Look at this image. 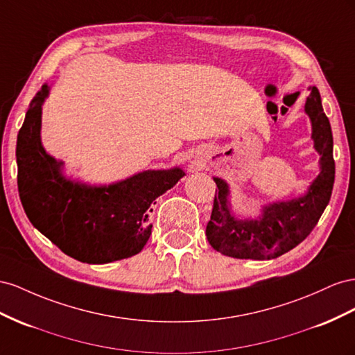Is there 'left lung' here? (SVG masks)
Here are the masks:
<instances>
[{"label":"left lung","instance_id":"left-lung-1","mask_svg":"<svg viewBox=\"0 0 355 355\" xmlns=\"http://www.w3.org/2000/svg\"><path fill=\"white\" fill-rule=\"evenodd\" d=\"M305 111L312 121L313 147L321 156L320 175L305 196L265 207L259 220H236L232 216L227 205L229 187L223 180L214 178L217 189L207 238L221 254L252 260L277 259L299 245L315 227L335 183L331 128L317 87H311Z\"/></svg>","mask_w":355,"mask_h":355}]
</instances>
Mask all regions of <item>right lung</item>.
Instances as JSON below:
<instances>
[{
	"label": "right lung",
	"instance_id": "right-lung-1",
	"mask_svg": "<svg viewBox=\"0 0 355 355\" xmlns=\"http://www.w3.org/2000/svg\"><path fill=\"white\" fill-rule=\"evenodd\" d=\"M44 85L17 134V189L29 221L67 256L90 265L132 257L151 235L156 198L184 175L180 168L144 171L104 187L67 180L40 139Z\"/></svg>",
	"mask_w": 355,
	"mask_h": 355
}]
</instances>
